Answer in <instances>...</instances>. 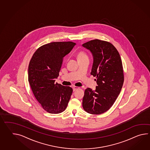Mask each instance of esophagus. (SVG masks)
<instances>
[{
  "label": "esophagus",
  "mask_w": 150,
  "mask_h": 150,
  "mask_svg": "<svg viewBox=\"0 0 150 150\" xmlns=\"http://www.w3.org/2000/svg\"><path fill=\"white\" fill-rule=\"evenodd\" d=\"M73 89L74 91H75V90H77V89H80V88L79 87H76V86H74L73 87Z\"/></svg>",
  "instance_id": "1"
}]
</instances>
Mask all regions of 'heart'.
<instances>
[{"label":"heart","mask_w":150,"mask_h":150,"mask_svg":"<svg viewBox=\"0 0 150 150\" xmlns=\"http://www.w3.org/2000/svg\"><path fill=\"white\" fill-rule=\"evenodd\" d=\"M84 57H88L87 54L84 52H80L79 54V59H82Z\"/></svg>","instance_id":"b5f03b06"}]
</instances>
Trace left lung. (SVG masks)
I'll return each mask as SVG.
<instances>
[{"instance_id": "left-lung-1", "label": "left lung", "mask_w": 150, "mask_h": 150, "mask_svg": "<svg viewBox=\"0 0 150 150\" xmlns=\"http://www.w3.org/2000/svg\"><path fill=\"white\" fill-rule=\"evenodd\" d=\"M82 46L93 56L90 74L96 77L97 86L93 90H85L82 106L88 113H103L112 106L123 87L124 72L122 62L118 50L112 43L95 39Z\"/></svg>"}]
</instances>
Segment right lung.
Masks as SVG:
<instances>
[{
    "label": "right lung",
    "instance_id": "add662e5",
    "mask_svg": "<svg viewBox=\"0 0 150 150\" xmlns=\"http://www.w3.org/2000/svg\"><path fill=\"white\" fill-rule=\"evenodd\" d=\"M76 43L53 42L39 47L28 66V82L34 96L41 107L50 113H59L66 109L73 89L55 83L59 75L63 57Z\"/></svg>",
    "mask_w": 150,
    "mask_h": 150
}]
</instances>
